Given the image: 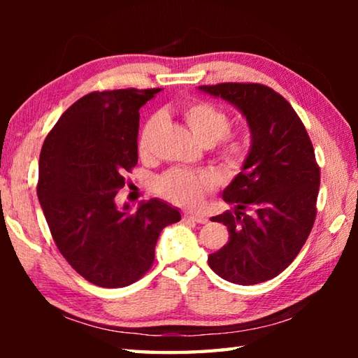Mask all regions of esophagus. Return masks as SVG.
<instances>
[{
	"mask_svg": "<svg viewBox=\"0 0 358 358\" xmlns=\"http://www.w3.org/2000/svg\"><path fill=\"white\" fill-rule=\"evenodd\" d=\"M185 221H192V222H199V224H205L208 220L202 215H191V213H185L183 215Z\"/></svg>",
	"mask_w": 358,
	"mask_h": 358,
	"instance_id": "1",
	"label": "esophagus"
}]
</instances>
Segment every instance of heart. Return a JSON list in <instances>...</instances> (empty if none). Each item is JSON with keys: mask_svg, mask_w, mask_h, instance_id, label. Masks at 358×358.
<instances>
[{"mask_svg": "<svg viewBox=\"0 0 358 358\" xmlns=\"http://www.w3.org/2000/svg\"><path fill=\"white\" fill-rule=\"evenodd\" d=\"M183 117L192 134L203 145H213L221 141L220 155L230 166H237L245 157V145L235 136H226L230 128L229 115L220 107L203 101L189 102L183 108ZM159 117H151L143 124L138 136V153L147 155L151 138L159 126ZM156 192L173 203L183 207H196L205 194L215 187V178L208 173H196L183 169H173L156 180Z\"/></svg>", "mask_w": 358, "mask_h": 358, "instance_id": "obj_1", "label": "heart"}]
</instances>
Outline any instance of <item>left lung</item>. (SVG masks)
Returning a JSON list of instances; mask_svg holds the SVG:
<instances>
[{
	"label": "left lung",
	"mask_w": 358,
	"mask_h": 358,
	"mask_svg": "<svg viewBox=\"0 0 358 358\" xmlns=\"http://www.w3.org/2000/svg\"><path fill=\"white\" fill-rule=\"evenodd\" d=\"M243 113L251 148L241 172L222 192L235 211L211 217L229 241L208 256L222 280L251 286L268 281L296 257L316 220L320 171L310 136L292 106L260 83L202 85Z\"/></svg>",
	"instance_id": "1"
}]
</instances>
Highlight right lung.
<instances>
[{
	"label": "right lung",
	"instance_id": "obj_1",
	"mask_svg": "<svg viewBox=\"0 0 358 358\" xmlns=\"http://www.w3.org/2000/svg\"><path fill=\"white\" fill-rule=\"evenodd\" d=\"M93 92L74 102L48 132L39 156L38 197L59 252L85 280L124 287L147 273L161 230L181 215L159 199L136 211L115 196L137 164L138 110L159 93Z\"/></svg>",
	"mask_w": 358,
	"mask_h": 358
}]
</instances>
